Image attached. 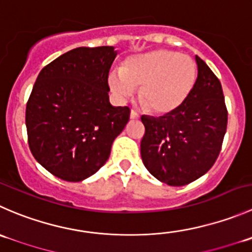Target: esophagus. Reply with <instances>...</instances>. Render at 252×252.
<instances>
[{"instance_id": "1", "label": "esophagus", "mask_w": 252, "mask_h": 252, "mask_svg": "<svg viewBox=\"0 0 252 252\" xmlns=\"http://www.w3.org/2000/svg\"><path fill=\"white\" fill-rule=\"evenodd\" d=\"M139 118H140V116H139V114L136 113L134 109H131V111H130V119H139Z\"/></svg>"}]
</instances>
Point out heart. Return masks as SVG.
<instances>
[{
  "mask_svg": "<svg viewBox=\"0 0 252 252\" xmlns=\"http://www.w3.org/2000/svg\"><path fill=\"white\" fill-rule=\"evenodd\" d=\"M197 81V65L188 55L158 49L130 59L108 76V85L118 98L139 90V102L145 111L167 114L185 103Z\"/></svg>",
  "mask_w": 252,
  "mask_h": 252,
  "instance_id": "obj_1",
  "label": "heart"
}]
</instances>
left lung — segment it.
I'll return each mask as SVG.
<instances>
[{"label": "left lung", "instance_id": "obj_1", "mask_svg": "<svg viewBox=\"0 0 252 252\" xmlns=\"http://www.w3.org/2000/svg\"><path fill=\"white\" fill-rule=\"evenodd\" d=\"M198 76L185 103L160 118L141 117L140 143L149 172L170 186H185L211 170L220 153L228 109L220 81L199 56Z\"/></svg>", "mask_w": 252, "mask_h": 252}]
</instances>
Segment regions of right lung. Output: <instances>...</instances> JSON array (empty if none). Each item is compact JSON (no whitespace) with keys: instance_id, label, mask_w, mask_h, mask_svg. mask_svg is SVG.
<instances>
[{"instance_id":"right-lung-1","label":"right lung","mask_w":252,"mask_h":252,"mask_svg":"<svg viewBox=\"0 0 252 252\" xmlns=\"http://www.w3.org/2000/svg\"><path fill=\"white\" fill-rule=\"evenodd\" d=\"M116 55L113 46L72 49L36 77L26 108L29 149L61 180L79 182L96 173L128 123L129 107L109 103Z\"/></svg>"}]
</instances>
